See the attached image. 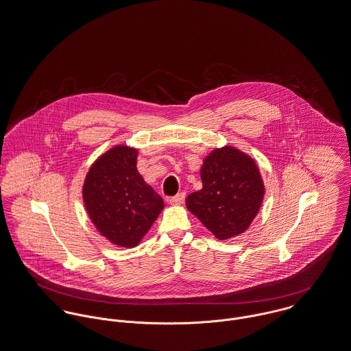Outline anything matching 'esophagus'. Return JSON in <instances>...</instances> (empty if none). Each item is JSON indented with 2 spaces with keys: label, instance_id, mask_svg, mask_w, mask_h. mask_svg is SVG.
Returning a JSON list of instances; mask_svg holds the SVG:
<instances>
[{
  "label": "esophagus",
  "instance_id": "esophagus-1",
  "mask_svg": "<svg viewBox=\"0 0 351 351\" xmlns=\"http://www.w3.org/2000/svg\"><path fill=\"white\" fill-rule=\"evenodd\" d=\"M184 199H186V193H184V192H180V193L172 196V197L169 199V203H171L172 206H180V204H183Z\"/></svg>",
  "mask_w": 351,
  "mask_h": 351
}]
</instances>
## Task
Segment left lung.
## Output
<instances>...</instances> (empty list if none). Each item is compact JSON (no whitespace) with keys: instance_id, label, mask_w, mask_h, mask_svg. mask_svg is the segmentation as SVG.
Listing matches in <instances>:
<instances>
[{"instance_id":"obj_1","label":"left lung","mask_w":351,"mask_h":351,"mask_svg":"<svg viewBox=\"0 0 351 351\" xmlns=\"http://www.w3.org/2000/svg\"><path fill=\"white\" fill-rule=\"evenodd\" d=\"M200 178L203 189L186 200L189 211L220 241L244 232L258 215L265 196L255 160L226 145L204 159Z\"/></svg>"}]
</instances>
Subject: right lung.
<instances>
[{
    "mask_svg": "<svg viewBox=\"0 0 351 351\" xmlns=\"http://www.w3.org/2000/svg\"><path fill=\"white\" fill-rule=\"evenodd\" d=\"M136 162L137 149L116 145L93 162L82 186L92 223L120 247L141 242L164 208L162 196L144 182Z\"/></svg>",
    "mask_w": 351,
    "mask_h": 351,
    "instance_id": "add662e5",
    "label": "right lung"
}]
</instances>
